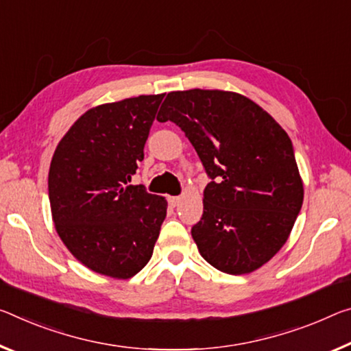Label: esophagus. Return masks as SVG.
<instances>
[{"instance_id": "1", "label": "esophagus", "mask_w": 351, "mask_h": 351, "mask_svg": "<svg viewBox=\"0 0 351 351\" xmlns=\"http://www.w3.org/2000/svg\"><path fill=\"white\" fill-rule=\"evenodd\" d=\"M167 199H169L170 206H178V203L181 202V197H169Z\"/></svg>"}]
</instances>
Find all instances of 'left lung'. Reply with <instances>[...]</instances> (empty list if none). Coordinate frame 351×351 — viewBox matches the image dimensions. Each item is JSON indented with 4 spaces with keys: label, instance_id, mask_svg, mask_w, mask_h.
<instances>
[{
    "label": "left lung",
    "instance_id": "8db88e82",
    "mask_svg": "<svg viewBox=\"0 0 351 351\" xmlns=\"http://www.w3.org/2000/svg\"><path fill=\"white\" fill-rule=\"evenodd\" d=\"M195 148L210 182L192 226L217 270L250 274L285 245L303 204V181L287 132L252 99L225 90L170 92L158 114Z\"/></svg>",
    "mask_w": 351,
    "mask_h": 351
}]
</instances>
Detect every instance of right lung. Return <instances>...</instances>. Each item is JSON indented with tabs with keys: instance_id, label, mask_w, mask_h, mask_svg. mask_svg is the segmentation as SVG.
<instances>
[{
	"instance_id": "1",
	"label": "right lung",
	"mask_w": 351,
	"mask_h": 351,
	"mask_svg": "<svg viewBox=\"0 0 351 351\" xmlns=\"http://www.w3.org/2000/svg\"><path fill=\"white\" fill-rule=\"evenodd\" d=\"M160 95H141L88 109L56 148L48 173L53 221L70 253L117 280L152 259L167 215L164 197L130 186Z\"/></svg>"
}]
</instances>
